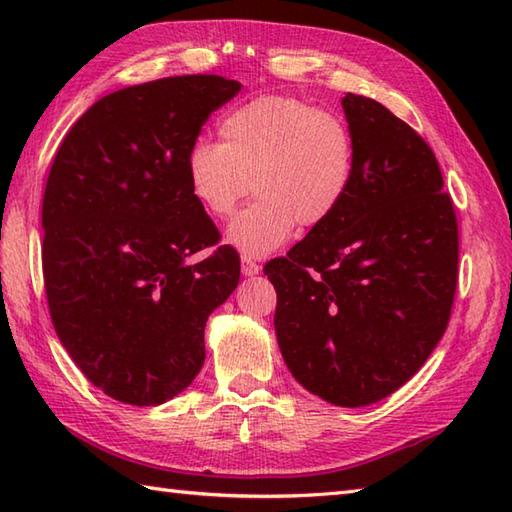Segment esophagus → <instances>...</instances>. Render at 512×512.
<instances>
[{
    "label": "esophagus",
    "instance_id": "34e87169",
    "mask_svg": "<svg viewBox=\"0 0 512 512\" xmlns=\"http://www.w3.org/2000/svg\"><path fill=\"white\" fill-rule=\"evenodd\" d=\"M242 273H244L246 277H255V275L262 273V266L255 264L253 259L244 255V257H242Z\"/></svg>",
    "mask_w": 512,
    "mask_h": 512
}]
</instances>
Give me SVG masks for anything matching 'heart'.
Wrapping results in <instances>:
<instances>
[{
  "label": "heart",
  "mask_w": 512,
  "mask_h": 512,
  "mask_svg": "<svg viewBox=\"0 0 512 512\" xmlns=\"http://www.w3.org/2000/svg\"><path fill=\"white\" fill-rule=\"evenodd\" d=\"M220 140L189 149L187 187L202 211L224 220L253 182L259 200L226 228V242L246 257L284 246L297 222L306 228L328 222L350 193V129L308 101L257 96L222 118Z\"/></svg>",
  "instance_id": "1"
}]
</instances>
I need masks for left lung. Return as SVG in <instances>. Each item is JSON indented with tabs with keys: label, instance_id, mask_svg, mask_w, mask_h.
I'll use <instances>...</instances> for the list:
<instances>
[{
	"label": "left lung",
	"instance_id": "left-lung-1",
	"mask_svg": "<svg viewBox=\"0 0 512 512\" xmlns=\"http://www.w3.org/2000/svg\"><path fill=\"white\" fill-rule=\"evenodd\" d=\"M354 178L328 222L264 266L281 356L310 394L365 407L436 350L458 286V220L431 147L385 105L343 96Z\"/></svg>",
	"mask_w": 512,
	"mask_h": 512
}]
</instances>
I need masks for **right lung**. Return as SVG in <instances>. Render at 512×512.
I'll list each match as a JSON object with an SVG mask.
<instances>
[{
	"label": "right lung",
	"mask_w": 512,
	"mask_h": 512,
	"mask_svg": "<svg viewBox=\"0 0 512 512\" xmlns=\"http://www.w3.org/2000/svg\"><path fill=\"white\" fill-rule=\"evenodd\" d=\"M237 81L187 74L96 101L54 156L43 193L52 325L94 387L127 405L178 396L204 363V325L239 281V255L187 187L189 149Z\"/></svg>",
	"instance_id": "obj_1"
}]
</instances>
